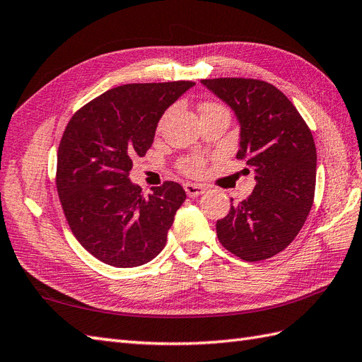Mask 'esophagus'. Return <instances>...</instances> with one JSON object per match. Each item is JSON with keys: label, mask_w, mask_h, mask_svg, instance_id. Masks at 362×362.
Here are the masks:
<instances>
[{"label": "esophagus", "mask_w": 362, "mask_h": 362, "mask_svg": "<svg viewBox=\"0 0 362 362\" xmlns=\"http://www.w3.org/2000/svg\"><path fill=\"white\" fill-rule=\"evenodd\" d=\"M185 191H187V194L189 197H197L200 194H204L205 187H202V185H196V183H185Z\"/></svg>", "instance_id": "34e87169"}]
</instances>
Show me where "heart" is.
<instances>
[{
	"label": "heart",
	"instance_id": "obj_1",
	"mask_svg": "<svg viewBox=\"0 0 362 362\" xmlns=\"http://www.w3.org/2000/svg\"><path fill=\"white\" fill-rule=\"evenodd\" d=\"M214 106H221V105H216V103H205L202 105L200 111H204V109L208 107H214ZM180 171L187 175H191V177H197L202 173H204V168H205V158L200 157V156H191V157H185L180 160L179 163Z\"/></svg>",
	"mask_w": 362,
	"mask_h": 362
}]
</instances>
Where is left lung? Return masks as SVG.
<instances>
[{"label": "left lung", "mask_w": 362, "mask_h": 362, "mask_svg": "<svg viewBox=\"0 0 362 362\" xmlns=\"http://www.w3.org/2000/svg\"><path fill=\"white\" fill-rule=\"evenodd\" d=\"M202 83L236 114L240 123L236 157L256 174L253 192L217 221V239L247 262L273 257L295 240L313 205L312 131L295 105L270 83L239 77Z\"/></svg>", "instance_id": "1"}]
</instances>
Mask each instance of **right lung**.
<instances>
[{"instance_id": "add662e5", "label": "right lung", "mask_w": 362, "mask_h": 362, "mask_svg": "<svg viewBox=\"0 0 362 362\" xmlns=\"http://www.w3.org/2000/svg\"><path fill=\"white\" fill-rule=\"evenodd\" d=\"M194 85H123L90 100L67 123L57 154L58 197L74 236L102 262L139 267L163 250L185 189L165 182L145 197L129 171L132 158L153 145L166 107Z\"/></svg>"}]
</instances>
